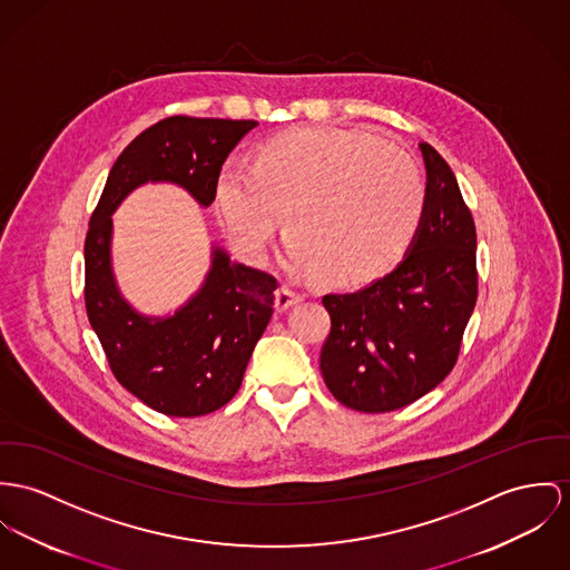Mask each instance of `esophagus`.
Here are the masks:
<instances>
[{"label": "esophagus", "mask_w": 570, "mask_h": 570, "mask_svg": "<svg viewBox=\"0 0 570 570\" xmlns=\"http://www.w3.org/2000/svg\"><path fill=\"white\" fill-rule=\"evenodd\" d=\"M299 302H304V295L295 293L288 286H282V288L275 291V307H277V312H284V309H288V307L295 306Z\"/></svg>", "instance_id": "34e87169"}]
</instances>
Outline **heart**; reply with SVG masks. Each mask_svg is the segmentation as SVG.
Segmentation results:
<instances>
[{
	"label": "heart",
	"instance_id": "1",
	"mask_svg": "<svg viewBox=\"0 0 570 570\" xmlns=\"http://www.w3.org/2000/svg\"><path fill=\"white\" fill-rule=\"evenodd\" d=\"M213 197L245 261L263 263L282 217L295 266L325 286L355 288L401 263L428 193L416 163L382 136L325 128L264 140L249 167L223 165Z\"/></svg>",
	"mask_w": 570,
	"mask_h": 570
}]
</instances>
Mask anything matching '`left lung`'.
I'll use <instances>...</instances> for the list:
<instances>
[{
  "instance_id": "obj_1",
  "label": "left lung",
  "mask_w": 570,
  "mask_h": 570,
  "mask_svg": "<svg viewBox=\"0 0 570 570\" xmlns=\"http://www.w3.org/2000/svg\"><path fill=\"white\" fill-rule=\"evenodd\" d=\"M425 215L403 263L350 295H325L332 327L321 347L325 386L366 414L393 412L434 391L458 362L478 302V234L458 179L421 142Z\"/></svg>"
}]
</instances>
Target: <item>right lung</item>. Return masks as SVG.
Instances as JSON below:
<instances>
[{
	"label": "right lung",
	"mask_w": 570,
	"mask_h": 570,
	"mask_svg": "<svg viewBox=\"0 0 570 570\" xmlns=\"http://www.w3.org/2000/svg\"><path fill=\"white\" fill-rule=\"evenodd\" d=\"M256 121L167 117L138 134L106 179L85 240V304L117 382L167 416H204L238 393L271 314L277 279L215 247L199 293L174 316L147 318L121 297L110 266L112 213L145 181H174L202 206L225 158Z\"/></svg>",
	"instance_id": "right-lung-1"
}]
</instances>
